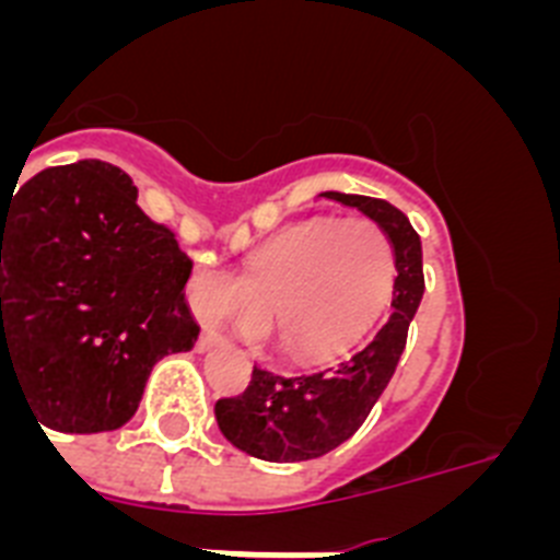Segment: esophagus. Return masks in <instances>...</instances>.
I'll use <instances>...</instances> for the list:
<instances>
[{
  "label": "esophagus",
  "mask_w": 560,
  "mask_h": 560,
  "mask_svg": "<svg viewBox=\"0 0 560 560\" xmlns=\"http://www.w3.org/2000/svg\"><path fill=\"white\" fill-rule=\"evenodd\" d=\"M219 341H221V336L215 334V330L205 328V330H201V336H199V341H196V345H199V350H207V348H212V345H219Z\"/></svg>",
  "instance_id": "obj_1"
}]
</instances>
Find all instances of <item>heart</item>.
Wrapping results in <instances>:
<instances>
[{
    "mask_svg": "<svg viewBox=\"0 0 560 560\" xmlns=\"http://www.w3.org/2000/svg\"><path fill=\"white\" fill-rule=\"evenodd\" d=\"M395 285L387 232L368 215L296 221L257 246L244 275L201 266L190 280L199 319L249 336L271 328L294 359L319 361L348 350L384 311Z\"/></svg>",
    "mask_w": 560,
    "mask_h": 560,
    "instance_id": "b5f03b06",
    "label": "heart"
}]
</instances>
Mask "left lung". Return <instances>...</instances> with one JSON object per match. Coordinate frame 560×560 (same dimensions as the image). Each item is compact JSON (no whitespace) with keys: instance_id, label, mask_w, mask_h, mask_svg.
I'll list each match as a JSON object with an SVG mask.
<instances>
[{"instance_id":"left-lung-1","label":"left lung","mask_w":560,"mask_h":560,"mask_svg":"<svg viewBox=\"0 0 560 560\" xmlns=\"http://www.w3.org/2000/svg\"><path fill=\"white\" fill-rule=\"evenodd\" d=\"M355 207L387 232L395 255L393 311L387 319L334 368L277 375L252 370L249 387L215 400V420L232 446L269 463H296L334 452L368 420L407 348L409 323L423 296L420 237L398 207L370 196L323 192Z\"/></svg>"}]
</instances>
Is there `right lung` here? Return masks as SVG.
Instances as JSON below:
<instances>
[{
	"mask_svg": "<svg viewBox=\"0 0 560 560\" xmlns=\"http://www.w3.org/2000/svg\"><path fill=\"white\" fill-rule=\"evenodd\" d=\"M190 269L120 167L83 160L13 187L0 196V389L8 373L38 427L120 429L153 364L199 339Z\"/></svg>",
	"mask_w": 560,
	"mask_h": 560,
	"instance_id": "add662e5",
	"label": "right lung"
}]
</instances>
